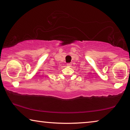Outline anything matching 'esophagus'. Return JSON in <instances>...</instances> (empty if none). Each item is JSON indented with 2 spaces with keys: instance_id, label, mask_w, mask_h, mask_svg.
I'll list each match as a JSON object with an SVG mask.
<instances>
[{
  "instance_id": "esophagus-1",
  "label": "esophagus",
  "mask_w": 130,
  "mask_h": 130,
  "mask_svg": "<svg viewBox=\"0 0 130 130\" xmlns=\"http://www.w3.org/2000/svg\"><path fill=\"white\" fill-rule=\"evenodd\" d=\"M67 66H68V67H71V66H72V63H67Z\"/></svg>"
}]
</instances>
